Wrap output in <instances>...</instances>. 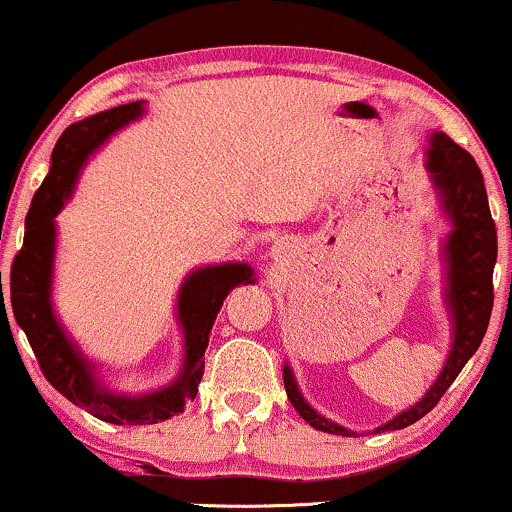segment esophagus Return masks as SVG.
I'll return each instance as SVG.
<instances>
[{
    "label": "esophagus",
    "instance_id": "esophagus-1",
    "mask_svg": "<svg viewBox=\"0 0 512 512\" xmlns=\"http://www.w3.org/2000/svg\"><path fill=\"white\" fill-rule=\"evenodd\" d=\"M272 255L276 257V260H286V257L291 255V245L284 243V240H279V243L272 248Z\"/></svg>",
    "mask_w": 512,
    "mask_h": 512
}]
</instances>
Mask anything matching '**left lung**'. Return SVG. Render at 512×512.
Wrapping results in <instances>:
<instances>
[{"instance_id":"left-lung-1","label":"left lung","mask_w":512,"mask_h":512,"mask_svg":"<svg viewBox=\"0 0 512 512\" xmlns=\"http://www.w3.org/2000/svg\"><path fill=\"white\" fill-rule=\"evenodd\" d=\"M426 168L431 173L433 185L438 187L440 199H443L445 214L452 221V233L445 243V257H448V305L452 325H455V339H452L448 361L424 399L395 416L390 424L375 428V433L399 431V428H407L424 419L440 402V397L448 392V387L455 383L464 363L477 354L491 320L493 264L498 255V236L496 223L491 219L484 175L472 154H467L443 132L433 134ZM284 387L298 414L317 431L334 433V436H354L344 426L327 421L305 402L289 366H284Z\"/></svg>"}]
</instances>
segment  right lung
Here are the masks:
<instances>
[{
  "label": "right lung",
  "instance_id": "right-lung-1",
  "mask_svg": "<svg viewBox=\"0 0 512 512\" xmlns=\"http://www.w3.org/2000/svg\"><path fill=\"white\" fill-rule=\"evenodd\" d=\"M142 113V101L117 105V108L91 115L64 129L52 149L48 178L33 195L26 216L23 248L16 252L9 274L11 310H14L21 330L26 332L28 344H31L48 383L76 407H84L96 419L117 426L158 424V421L180 414L185 404L197 397V387L202 383L204 373V349L209 344L211 325L223 305V298L238 284L252 281V269L248 264H216V267L197 269L187 276L178 296V317L182 330H185V368L170 387H163L154 395L125 397L103 390L93 380V366L86 358H81L74 344L69 342L50 305L55 216L72 192L76 173L88 154L96 151L110 134L125 127L127 122L137 120ZM0 310L7 315L4 293Z\"/></svg>",
  "mask_w": 512,
  "mask_h": 512
}]
</instances>
